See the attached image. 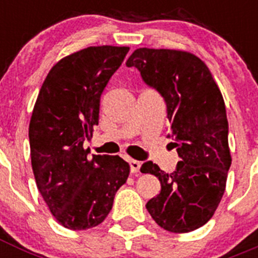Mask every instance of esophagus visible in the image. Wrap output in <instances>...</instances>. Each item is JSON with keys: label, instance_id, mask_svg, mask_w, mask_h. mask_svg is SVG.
Wrapping results in <instances>:
<instances>
[{"label": "esophagus", "instance_id": "obj_1", "mask_svg": "<svg viewBox=\"0 0 258 258\" xmlns=\"http://www.w3.org/2000/svg\"><path fill=\"white\" fill-rule=\"evenodd\" d=\"M129 164H131V172L133 173V174H137V173H140V169H141V165H142V163L138 160H129Z\"/></svg>", "mask_w": 258, "mask_h": 258}]
</instances>
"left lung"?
Masks as SVG:
<instances>
[{"instance_id": "left-lung-1", "label": "left lung", "mask_w": 258, "mask_h": 258, "mask_svg": "<svg viewBox=\"0 0 258 258\" xmlns=\"http://www.w3.org/2000/svg\"><path fill=\"white\" fill-rule=\"evenodd\" d=\"M142 80L164 98L178 161L165 173L146 161L142 173L156 175L161 191L146 204L155 222L172 232H190L214 214L231 165L229 124L222 94L206 63L186 51L141 47L129 56Z\"/></svg>"}]
</instances>
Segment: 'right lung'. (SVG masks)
Listing matches in <instances>:
<instances>
[{"label": "right lung", "mask_w": 258, "mask_h": 258, "mask_svg": "<svg viewBox=\"0 0 258 258\" xmlns=\"http://www.w3.org/2000/svg\"><path fill=\"white\" fill-rule=\"evenodd\" d=\"M129 47L90 46L59 60L41 86L29 122L37 188L61 226L86 230L103 222L131 166L120 156L84 149L99 120L104 88Z\"/></svg>", "instance_id": "obj_1"}]
</instances>
